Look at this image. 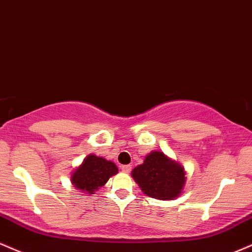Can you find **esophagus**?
<instances>
[{"mask_svg":"<svg viewBox=\"0 0 252 252\" xmlns=\"http://www.w3.org/2000/svg\"><path fill=\"white\" fill-rule=\"evenodd\" d=\"M120 168H121V171H123L124 173H129V172H131V170H132V166H131V165H123V166H121Z\"/></svg>","mask_w":252,"mask_h":252,"instance_id":"1","label":"esophagus"}]
</instances>
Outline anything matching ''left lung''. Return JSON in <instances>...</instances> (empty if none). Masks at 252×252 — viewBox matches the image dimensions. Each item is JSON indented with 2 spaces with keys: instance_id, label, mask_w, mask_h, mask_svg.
<instances>
[{
  "instance_id": "obj_1",
  "label": "left lung",
  "mask_w": 252,
  "mask_h": 252,
  "mask_svg": "<svg viewBox=\"0 0 252 252\" xmlns=\"http://www.w3.org/2000/svg\"><path fill=\"white\" fill-rule=\"evenodd\" d=\"M132 177L146 196L161 200L178 197L186 182L184 167L159 151L145 157L143 164L133 168Z\"/></svg>"
}]
</instances>
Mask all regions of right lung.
<instances>
[{"label": "right lung", "mask_w": 252, "mask_h": 252, "mask_svg": "<svg viewBox=\"0 0 252 252\" xmlns=\"http://www.w3.org/2000/svg\"><path fill=\"white\" fill-rule=\"evenodd\" d=\"M117 173L118 167L114 162L106 160L101 157L88 155L82 164L75 168L70 177V182L74 188L81 192H86V194H93Z\"/></svg>", "instance_id": "right-lung-1"}]
</instances>
